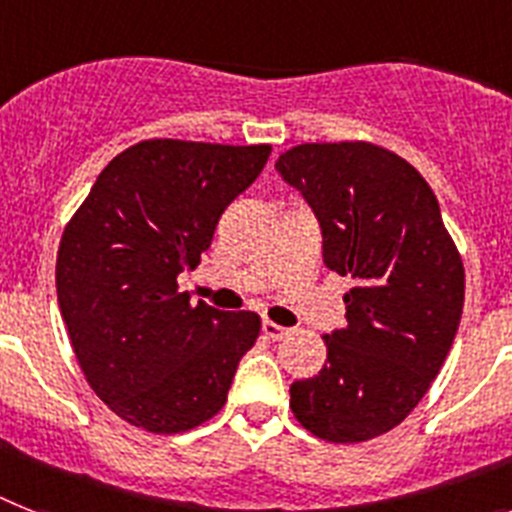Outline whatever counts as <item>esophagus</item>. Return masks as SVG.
<instances>
[{
	"label": "esophagus",
	"instance_id": "obj_1",
	"mask_svg": "<svg viewBox=\"0 0 512 512\" xmlns=\"http://www.w3.org/2000/svg\"><path fill=\"white\" fill-rule=\"evenodd\" d=\"M286 334H289V328L278 326V323L273 321H263V336L270 339V342H278V339H284Z\"/></svg>",
	"mask_w": 512,
	"mask_h": 512
}]
</instances>
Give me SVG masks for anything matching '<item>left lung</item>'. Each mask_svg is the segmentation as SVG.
<instances>
[{"instance_id": "left-lung-1", "label": "left lung", "mask_w": 512, "mask_h": 512, "mask_svg": "<svg viewBox=\"0 0 512 512\" xmlns=\"http://www.w3.org/2000/svg\"><path fill=\"white\" fill-rule=\"evenodd\" d=\"M278 176L313 210L323 263L352 278L347 323L321 373L294 381L292 413L326 442H365L407 418L442 368L463 315L465 273L418 170L365 141L299 144Z\"/></svg>"}]
</instances>
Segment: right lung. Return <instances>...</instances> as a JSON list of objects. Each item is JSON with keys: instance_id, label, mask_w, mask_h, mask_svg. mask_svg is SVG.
Listing matches in <instances>:
<instances>
[{"instance_id": "1", "label": "right lung", "mask_w": 512, "mask_h": 512, "mask_svg": "<svg viewBox=\"0 0 512 512\" xmlns=\"http://www.w3.org/2000/svg\"><path fill=\"white\" fill-rule=\"evenodd\" d=\"M270 157L268 144L139 141L107 162L65 228L57 299L97 397L152 434L189 431L226 405L260 315L178 294L220 215Z\"/></svg>"}]
</instances>
